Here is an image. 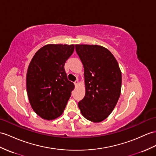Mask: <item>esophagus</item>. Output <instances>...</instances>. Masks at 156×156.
I'll return each mask as SVG.
<instances>
[{
  "label": "esophagus",
  "mask_w": 156,
  "mask_h": 156,
  "mask_svg": "<svg viewBox=\"0 0 156 156\" xmlns=\"http://www.w3.org/2000/svg\"><path fill=\"white\" fill-rule=\"evenodd\" d=\"M78 84H79V81H78V80H76V81L74 82V85H75V87H77V86L78 85Z\"/></svg>",
  "instance_id": "34e87169"
}]
</instances>
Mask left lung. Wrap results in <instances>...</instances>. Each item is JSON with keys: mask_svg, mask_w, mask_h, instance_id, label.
<instances>
[{"mask_svg": "<svg viewBox=\"0 0 156 156\" xmlns=\"http://www.w3.org/2000/svg\"><path fill=\"white\" fill-rule=\"evenodd\" d=\"M84 67L85 95L79 102L82 115L93 122L107 119L120 95L122 74L108 49L98 45H75Z\"/></svg>", "mask_w": 156, "mask_h": 156, "instance_id": "obj_1", "label": "left lung"}]
</instances>
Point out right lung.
I'll list each match as a JSON object with an SVG mask.
<instances>
[{"instance_id":"add662e5","label":"right lung","mask_w":156,"mask_h":156,"mask_svg":"<svg viewBox=\"0 0 156 156\" xmlns=\"http://www.w3.org/2000/svg\"><path fill=\"white\" fill-rule=\"evenodd\" d=\"M74 49V45H45L30 63L26 75L28 99L34 111L45 120L62 115L74 89L64 69Z\"/></svg>"}]
</instances>
